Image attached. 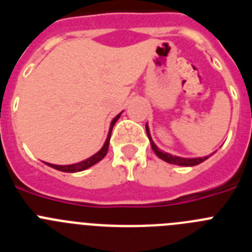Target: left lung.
<instances>
[{
  "instance_id": "obj_1",
  "label": "left lung",
  "mask_w": 252,
  "mask_h": 252,
  "mask_svg": "<svg viewBox=\"0 0 252 252\" xmlns=\"http://www.w3.org/2000/svg\"><path fill=\"white\" fill-rule=\"evenodd\" d=\"M146 133H148V137L149 140H150V144H151V149H153L154 153L157 154L158 158H160V159L164 160V161L169 162V164H174V165H179V166H194V165H198V164H201V162H203L204 160L208 159L211 155H213V154H211V155H208V157H203V158H182V157H177V155H171V154L162 151L161 149H159L157 145H155V142H154L153 139H151L150 130H149L148 124H146Z\"/></svg>"
}]
</instances>
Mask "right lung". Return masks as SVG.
<instances>
[{"label": "right lung", "instance_id": "right-lung-1", "mask_svg": "<svg viewBox=\"0 0 252 252\" xmlns=\"http://www.w3.org/2000/svg\"><path fill=\"white\" fill-rule=\"evenodd\" d=\"M121 113H119V115L116 116L115 119L111 121L110 130H108V135H107L106 141H104V144H103V146L101 148V150L97 151L94 155H92V157L88 158V159H86V160H82V161H79V162H75V164H69V165H57V164H50V162H45L46 165L50 166V168L57 169V170L64 171V173H77V171L86 170V169L91 168V166H93L94 164H97L98 161H101V160L103 159L104 157H106L107 151H108V146H110V139H111V132H112L113 126H115V124L117 122V120L120 119Z\"/></svg>", "mask_w": 252, "mask_h": 252}]
</instances>
